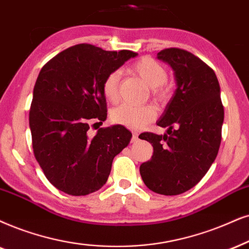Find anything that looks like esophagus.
Segmentation results:
<instances>
[{
  "mask_svg": "<svg viewBox=\"0 0 249 249\" xmlns=\"http://www.w3.org/2000/svg\"><path fill=\"white\" fill-rule=\"evenodd\" d=\"M138 140H139V138H138L137 132H132V142H137Z\"/></svg>",
  "mask_w": 249,
  "mask_h": 249,
  "instance_id": "esophagus-1",
  "label": "esophagus"
}]
</instances>
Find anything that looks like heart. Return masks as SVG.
Wrapping results in <instances>:
<instances>
[{
  "mask_svg": "<svg viewBox=\"0 0 249 249\" xmlns=\"http://www.w3.org/2000/svg\"><path fill=\"white\" fill-rule=\"evenodd\" d=\"M132 71L139 75L148 87L152 88V95L156 102L164 101L168 96V89L164 87V83L168 79V72L163 65L155 59L143 57L132 65ZM118 81L119 71H114L103 83V94L110 102L117 101L118 99ZM155 115V110L149 106L134 107L124 103L112 109L110 119L114 124L138 130L153 122Z\"/></svg>",
  "mask_w": 249,
  "mask_h": 249,
  "instance_id": "heart-1",
  "label": "heart"
}]
</instances>
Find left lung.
Returning <instances> with one entry per match:
<instances>
[{"label": "left lung", "mask_w": 249, "mask_h": 249, "mask_svg": "<svg viewBox=\"0 0 249 249\" xmlns=\"http://www.w3.org/2000/svg\"><path fill=\"white\" fill-rule=\"evenodd\" d=\"M157 58L174 70L176 88L157 125L164 134L146 132L152 160L140 165L150 191L163 195L184 193L199 182L215 161L222 139L224 108L215 72L184 49L161 50Z\"/></svg>", "instance_id": "8db88e82"}]
</instances>
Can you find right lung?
Returning a JSON list of instances; mask_svg holds the SVG:
<instances>
[{
  "label": "right lung",
  "instance_id": "add662e5",
  "mask_svg": "<svg viewBox=\"0 0 249 249\" xmlns=\"http://www.w3.org/2000/svg\"><path fill=\"white\" fill-rule=\"evenodd\" d=\"M130 50L107 52L81 43L63 50L41 69L30 110L34 156L47 179L64 193L87 195L108 180L112 160L130 143L122 125L90 124L107 119L106 78L130 58ZM93 124V126H94Z\"/></svg>",
  "mask_w": 249,
  "mask_h": 249
}]
</instances>
